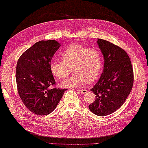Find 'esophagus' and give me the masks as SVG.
I'll return each mask as SVG.
<instances>
[{"label":"esophagus","instance_id":"34e87169","mask_svg":"<svg viewBox=\"0 0 148 148\" xmlns=\"http://www.w3.org/2000/svg\"><path fill=\"white\" fill-rule=\"evenodd\" d=\"M78 93H79L80 94H85L88 92V90H77Z\"/></svg>","mask_w":148,"mask_h":148}]
</instances>
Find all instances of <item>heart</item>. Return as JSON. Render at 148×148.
<instances>
[{
  "label": "heart",
  "mask_w": 148,
  "mask_h": 148,
  "mask_svg": "<svg viewBox=\"0 0 148 148\" xmlns=\"http://www.w3.org/2000/svg\"><path fill=\"white\" fill-rule=\"evenodd\" d=\"M61 57L62 60H52L49 66L52 75L59 79L68 76L71 68L73 74L61 82L62 87H80L96 80L101 71L102 56L96 48L71 44L62 52Z\"/></svg>",
  "instance_id": "obj_1"
}]
</instances>
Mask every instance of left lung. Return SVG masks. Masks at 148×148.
<instances>
[{
  "instance_id": "1",
  "label": "left lung",
  "mask_w": 148,
  "mask_h": 148,
  "mask_svg": "<svg viewBox=\"0 0 148 148\" xmlns=\"http://www.w3.org/2000/svg\"><path fill=\"white\" fill-rule=\"evenodd\" d=\"M97 42L104 57V69L99 81L91 89L96 99L89 109L95 115L106 116L117 110L126 101L132 90L133 71L124 49L100 38Z\"/></svg>"
}]
</instances>
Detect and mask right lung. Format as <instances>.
<instances>
[{"mask_svg":"<svg viewBox=\"0 0 148 148\" xmlns=\"http://www.w3.org/2000/svg\"><path fill=\"white\" fill-rule=\"evenodd\" d=\"M60 46L54 40L38 41L22 54L16 64L18 95L25 106L36 115L51 113L66 91L49 88L55 84L49 62Z\"/></svg>","mask_w":148,"mask_h":148,"instance_id":"obj_1","label":"right lung"}]
</instances>
